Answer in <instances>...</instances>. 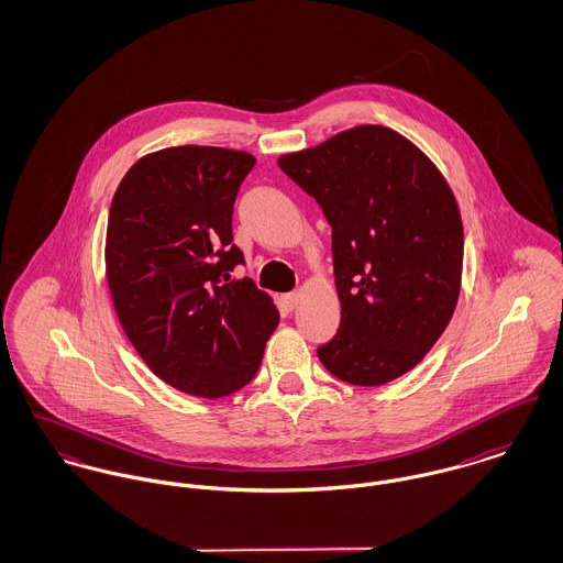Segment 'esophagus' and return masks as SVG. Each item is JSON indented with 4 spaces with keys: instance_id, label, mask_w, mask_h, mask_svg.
Returning a JSON list of instances; mask_svg holds the SVG:
<instances>
[{
    "instance_id": "obj_1",
    "label": "esophagus",
    "mask_w": 563,
    "mask_h": 563,
    "mask_svg": "<svg viewBox=\"0 0 563 563\" xmlns=\"http://www.w3.org/2000/svg\"><path fill=\"white\" fill-rule=\"evenodd\" d=\"M299 299H301V295H299V292H288V295H284V297H282V303L288 307V309H295L297 303H299Z\"/></svg>"
}]
</instances>
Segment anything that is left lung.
Here are the masks:
<instances>
[{"label": "left lung", "mask_w": 563, "mask_h": 563, "mask_svg": "<svg viewBox=\"0 0 563 563\" xmlns=\"http://www.w3.org/2000/svg\"><path fill=\"white\" fill-rule=\"evenodd\" d=\"M279 167L331 225L342 320L318 349L340 380L378 387L412 369L461 295V210L439 167L405 135L361 124Z\"/></svg>", "instance_id": "left-lung-1"}]
</instances>
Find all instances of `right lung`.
Instances as JSON below:
<instances>
[{
    "mask_svg": "<svg viewBox=\"0 0 563 563\" xmlns=\"http://www.w3.org/2000/svg\"><path fill=\"white\" fill-rule=\"evenodd\" d=\"M256 165L243 151L174 146L142 156L109 208L104 268L118 320L167 385L200 398L245 387L279 324L273 299L232 279L241 183Z\"/></svg>",
    "mask_w": 563,
    "mask_h": 563,
    "instance_id": "add662e5",
    "label": "right lung"
}]
</instances>
